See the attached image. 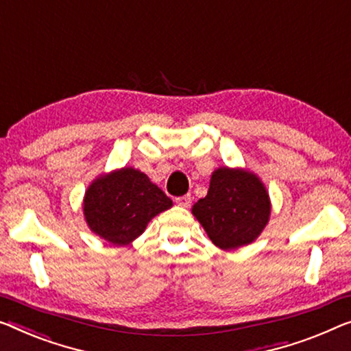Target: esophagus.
Wrapping results in <instances>:
<instances>
[{"mask_svg":"<svg viewBox=\"0 0 351 351\" xmlns=\"http://www.w3.org/2000/svg\"><path fill=\"white\" fill-rule=\"evenodd\" d=\"M178 205L180 206H182V208H187L191 205V202H192V197L189 195V193H187V195H182V197H178L176 200H175Z\"/></svg>","mask_w":351,"mask_h":351,"instance_id":"obj_1","label":"esophagus"}]
</instances>
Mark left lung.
<instances>
[{
    "mask_svg": "<svg viewBox=\"0 0 351 351\" xmlns=\"http://www.w3.org/2000/svg\"><path fill=\"white\" fill-rule=\"evenodd\" d=\"M192 214L217 247L233 250L260 237L269 221L271 202L252 171L221 167L213 171L206 197L192 206Z\"/></svg>",
    "mask_w": 351,
    "mask_h": 351,
    "instance_id": "1",
    "label": "left lung"
}]
</instances>
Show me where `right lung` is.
I'll return each mask as SVG.
<instances>
[{
	"label": "right lung",
	"mask_w": 351,
	"mask_h": 351,
	"mask_svg": "<svg viewBox=\"0 0 351 351\" xmlns=\"http://www.w3.org/2000/svg\"><path fill=\"white\" fill-rule=\"evenodd\" d=\"M171 206L162 189L132 167L97 176L83 198L88 227L113 245L132 243L151 219Z\"/></svg>",
	"instance_id": "obj_1"
}]
</instances>
